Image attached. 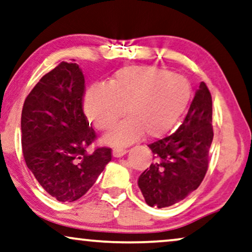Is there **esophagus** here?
<instances>
[{
    "label": "esophagus",
    "mask_w": 252,
    "mask_h": 252,
    "mask_svg": "<svg viewBox=\"0 0 252 252\" xmlns=\"http://www.w3.org/2000/svg\"><path fill=\"white\" fill-rule=\"evenodd\" d=\"M126 150H124V149H114L112 150V156L115 157V158H120V157L125 156L126 155Z\"/></svg>",
    "instance_id": "obj_1"
}]
</instances>
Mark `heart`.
I'll use <instances>...</instances> for the list:
<instances>
[{
	"instance_id": "b5f03b06",
	"label": "heart",
	"mask_w": 252,
	"mask_h": 252,
	"mask_svg": "<svg viewBox=\"0 0 252 252\" xmlns=\"http://www.w3.org/2000/svg\"><path fill=\"white\" fill-rule=\"evenodd\" d=\"M192 90L187 78L150 65L120 68L107 85L96 84L86 91L84 114L99 130H108L123 114L127 116L104 136L107 143L125 147L145 134L165 136L184 115Z\"/></svg>"
}]
</instances>
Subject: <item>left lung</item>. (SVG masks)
Instances as JSON below:
<instances>
[{"instance_id":"8db88e82","label":"left lung","mask_w":252,"mask_h":252,"mask_svg":"<svg viewBox=\"0 0 252 252\" xmlns=\"http://www.w3.org/2000/svg\"><path fill=\"white\" fill-rule=\"evenodd\" d=\"M213 137V100L201 82L176 132L148 145L155 161L140 175L137 184L149 206H173L199 188L208 169Z\"/></svg>"}]
</instances>
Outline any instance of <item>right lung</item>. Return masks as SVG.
<instances>
[{"mask_svg":"<svg viewBox=\"0 0 252 252\" xmlns=\"http://www.w3.org/2000/svg\"><path fill=\"white\" fill-rule=\"evenodd\" d=\"M85 79L77 63H61L39 79L21 112L25 161L39 185L61 202L85 194L111 160V149L87 148L96 138L83 111Z\"/></svg>","mask_w":252,"mask_h":252,"instance_id":"add662e5","label":"right lung"}]
</instances>
